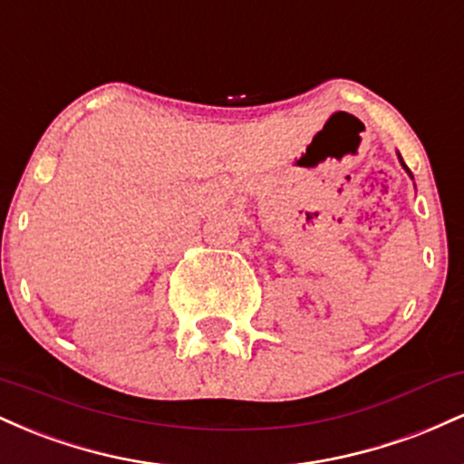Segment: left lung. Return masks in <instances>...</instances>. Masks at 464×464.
Listing matches in <instances>:
<instances>
[{
    "mask_svg": "<svg viewBox=\"0 0 464 464\" xmlns=\"http://www.w3.org/2000/svg\"><path fill=\"white\" fill-rule=\"evenodd\" d=\"M397 157H399V163H401V168H403V169H406V172H408V177H410V179H412V172H410V169H408V165H406V163H403L401 154H399V152H397Z\"/></svg>",
    "mask_w": 464,
    "mask_h": 464,
    "instance_id": "8db88e82",
    "label": "left lung"
}]
</instances>
